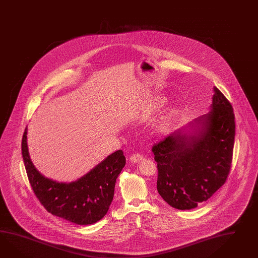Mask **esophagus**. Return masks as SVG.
<instances>
[{"instance_id": "1", "label": "esophagus", "mask_w": 258, "mask_h": 258, "mask_svg": "<svg viewBox=\"0 0 258 258\" xmlns=\"http://www.w3.org/2000/svg\"><path fill=\"white\" fill-rule=\"evenodd\" d=\"M143 159V155L141 154V153H134L131 155V157H130V161L132 162V163H138V162H140L141 160Z\"/></svg>"}]
</instances>
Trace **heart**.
I'll return each mask as SVG.
<instances>
[{
  "label": "heart",
  "mask_w": 258,
  "mask_h": 258,
  "mask_svg": "<svg viewBox=\"0 0 258 258\" xmlns=\"http://www.w3.org/2000/svg\"><path fill=\"white\" fill-rule=\"evenodd\" d=\"M163 104H164V101H156V102L152 103V105H151L150 110H152V111L157 110V109H159V107L162 106Z\"/></svg>",
  "instance_id": "heart-1"
}]
</instances>
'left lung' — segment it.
Segmentation results:
<instances>
[{
	"instance_id": "8db88e82",
	"label": "left lung",
	"mask_w": 258,
	"mask_h": 258,
	"mask_svg": "<svg viewBox=\"0 0 258 258\" xmlns=\"http://www.w3.org/2000/svg\"><path fill=\"white\" fill-rule=\"evenodd\" d=\"M211 111L152 147L159 195L178 210L205 202L225 184L235 140L233 107L216 87Z\"/></svg>"
}]
</instances>
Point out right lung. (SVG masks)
<instances>
[{
	"label": "right lung",
	"mask_w": 258,
	"mask_h": 258,
	"mask_svg": "<svg viewBox=\"0 0 258 258\" xmlns=\"http://www.w3.org/2000/svg\"><path fill=\"white\" fill-rule=\"evenodd\" d=\"M21 151L33 192L47 212L80 225H92L106 215L112 202L116 179L125 165L121 150L113 152L82 178L70 183L46 178L35 168L28 151L27 127Z\"/></svg>",
	"instance_id": "right-lung-1"
}]
</instances>
